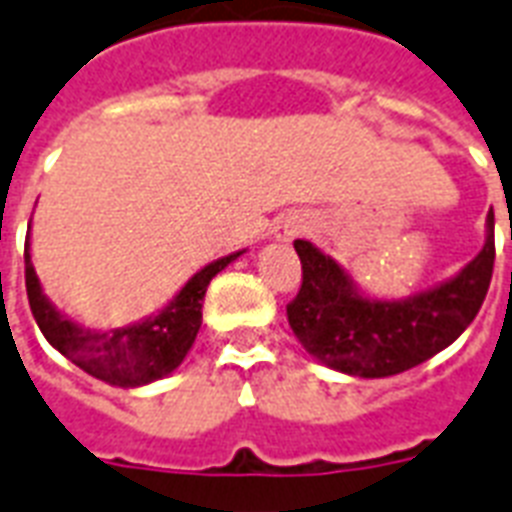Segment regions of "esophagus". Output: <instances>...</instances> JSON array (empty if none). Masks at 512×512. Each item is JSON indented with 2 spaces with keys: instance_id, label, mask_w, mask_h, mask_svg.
Masks as SVG:
<instances>
[{
  "instance_id": "1",
  "label": "esophagus",
  "mask_w": 512,
  "mask_h": 512,
  "mask_svg": "<svg viewBox=\"0 0 512 512\" xmlns=\"http://www.w3.org/2000/svg\"><path fill=\"white\" fill-rule=\"evenodd\" d=\"M308 231V217L303 212H287V215H281L276 220V228H273V236L276 241H295L297 236H303Z\"/></svg>"
}]
</instances>
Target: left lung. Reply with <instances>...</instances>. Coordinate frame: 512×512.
<instances>
[{
	"instance_id": "obj_1",
	"label": "left lung",
	"mask_w": 512,
	"mask_h": 512,
	"mask_svg": "<svg viewBox=\"0 0 512 512\" xmlns=\"http://www.w3.org/2000/svg\"><path fill=\"white\" fill-rule=\"evenodd\" d=\"M303 287L287 305L289 327L308 353L350 377H390L428 361L476 319L494 271V215L481 252L452 279L404 300L366 295L337 260L295 241Z\"/></svg>"
}]
</instances>
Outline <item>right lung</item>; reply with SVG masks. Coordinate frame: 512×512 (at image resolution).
Returning <instances> with one entry per match:
<instances>
[{
    "mask_svg": "<svg viewBox=\"0 0 512 512\" xmlns=\"http://www.w3.org/2000/svg\"><path fill=\"white\" fill-rule=\"evenodd\" d=\"M244 252L247 249H239V252L220 257L215 263L204 265L154 316H146L127 327L98 332V329L76 324L74 319H66L50 303V297L42 292L39 276L31 265V252H28L26 241L28 305H31V313H34L36 324L47 342L58 353H63L71 364L114 388H140V385L162 380L183 364V358L188 356L193 340L199 335L201 303L207 295L209 281Z\"/></svg>",
    "mask_w": 512,
    "mask_h": 512,
    "instance_id": "add662e5",
    "label": "right lung"
}]
</instances>
